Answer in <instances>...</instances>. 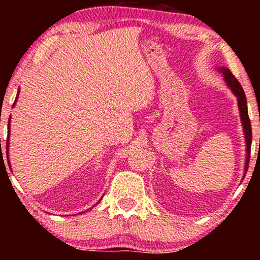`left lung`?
Masks as SVG:
<instances>
[{
    "instance_id": "1",
    "label": "left lung",
    "mask_w": 260,
    "mask_h": 260,
    "mask_svg": "<svg viewBox=\"0 0 260 260\" xmlns=\"http://www.w3.org/2000/svg\"><path fill=\"white\" fill-rule=\"evenodd\" d=\"M220 72L223 74L225 81L234 94L238 98V106H239V112H240V118L241 123L244 126V133H245V141H246V163H245V173L247 172L248 168V162H250V152H251V143H252V129H251V122L248 118V111H247V102H246V95L241 87L239 81L237 80V78L233 76L232 72L226 67H220Z\"/></svg>"
}]
</instances>
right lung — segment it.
<instances>
[{
  "label": "right lung",
  "mask_w": 260,
  "mask_h": 260,
  "mask_svg": "<svg viewBox=\"0 0 260 260\" xmlns=\"http://www.w3.org/2000/svg\"><path fill=\"white\" fill-rule=\"evenodd\" d=\"M16 99H17V97H16ZM16 99H15V102H16ZM9 125H10V118H9V122H8V134H9ZM8 144H9V135H8V140H7V159H9V157H8V148H9ZM1 154H2V151H1ZM8 165H9V161H8ZM101 200H102V199H101ZM101 200H99V201H101Z\"/></svg>",
  "instance_id": "add662e5"
}]
</instances>
